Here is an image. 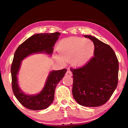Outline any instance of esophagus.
<instances>
[{
  "instance_id": "34e87169",
  "label": "esophagus",
  "mask_w": 128,
  "mask_h": 128,
  "mask_svg": "<svg viewBox=\"0 0 128 128\" xmlns=\"http://www.w3.org/2000/svg\"><path fill=\"white\" fill-rule=\"evenodd\" d=\"M66 76H72V72H71L70 70H68L66 71Z\"/></svg>"
}]
</instances>
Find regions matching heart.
<instances>
[{"label": "heart", "mask_w": 128, "mask_h": 128, "mask_svg": "<svg viewBox=\"0 0 128 128\" xmlns=\"http://www.w3.org/2000/svg\"><path fill=\"white\" fill-rule=\"evenodd\" d=\"M58 51L60 62L69 61L72 66L79 68L85 66L92 59L95 52V45L90 40L81 37H70L60 41Z\"/></svg>", "instance_id": "b5f03b06"}]
</instances>
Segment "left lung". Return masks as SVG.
<instances>
[{"label": "left lung", "mask_w": 128, "mask_h": 128, "mask_svg": "<svg viewBox=\"0 0 128 128\" xmlns=\"http://www.w3.org/2000/svg\"><path fill=\"white\" fill-rule=\"evenodd\" d=\"M95 45L94 56L85 66L71 68L72 93L79 104L99 107L111 98L118 84V62L109 45L92 36H84Z\"/></svg>", "instance_id": "obj_1"}]
</instances>
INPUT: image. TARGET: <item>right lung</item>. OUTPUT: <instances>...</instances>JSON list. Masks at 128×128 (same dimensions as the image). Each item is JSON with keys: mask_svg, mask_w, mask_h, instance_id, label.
<instances>
[{"mask_svg": "<svg viewBox=\"0 0 128 128\" xmlns=\"http://www.w3.org/2000/svg\"><path fill=\"white\" fill-rule=\"evenodd\" d=\"M60 34L59 32L35 34L24 41L15 51L10 68L12 90L19 102L28 109L34 111L42 110L51 104L54 101L56 86L64 77L66 69L52 70L48 75L44 87L39 94L26 95L21 90L17 81V76L21 61L32 54L45 52L51 54L53 52V47Z\"/></svg>", "mask_w": 128, "mask_h": 128, "instance_id": "add662e5", "label": "right lung"}]
</instances>
